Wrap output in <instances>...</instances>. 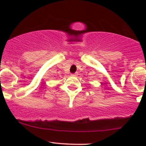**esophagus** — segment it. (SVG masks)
Listing matches in <instances>:
<instances>
[{
    "mask_svg": "<svg viewBox=\"0 0 146 146\" xmlns=\"http://www.w3.org/2000/svg\"><path fill=\"white\" fill-rule=\"evenodd\" d=\"M72 76H76V77H77V76H78V73H74V74H72Z\"/></svg>",
    "mask_w": 146,
    "mask_h": 146,
    "instance_id": "esophagus-1",
    "label": "esophagus"
}]
</instances>
